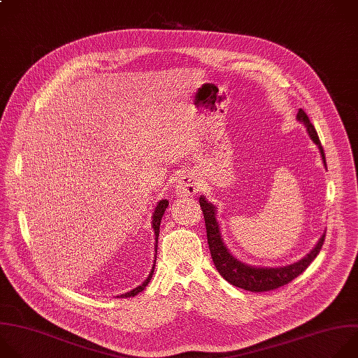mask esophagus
Listing matches in <instances>:
<instances>
[{
  "mask_svg": "<svg viewBox=\"0 0 358 358\" xmlns=\"http://www.w3.org/2000/svg\"><path fill=\"white\" fill-rule=\"evenodd\" d=\"M176 194L180 196H193L199 192L200 189V183L199 179L193 175H185L182 176L178 182H176Z\"/></svg>",
  "mask_w": 358,
  "mask_h": 358,
  "instance_id": "1",
  "label": "esophagus"
}]
</instances>
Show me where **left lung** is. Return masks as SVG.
Here are the masks:
<instances>
[{"mask_svg":"<svg viewBox=\"0 0 358 358\" xmlns=\"http://www.w3.org/2000/svg\"><path fill=\"white\" fill-rule=\"evenodd\" d=\"M298 121L303 122L306 127V131L310 136V139L315 142L319 148L320 157L323 159V165L326 166V158L324 152L322 148V144L319 141L317 132L312 122L309 121V117L306 113L301 108L296 114ZM200 207L204 216V223H206V231H207V243L210 248V254L214 262V266L217 268L219 273L231 285L237 288L250 291V292H266L276 289L279 287H283V285L289 283L292 279L299 276L309 265L310 262L317 257V254L322 250L326 231L317 241V244L313 247V250L305 255L302 259L298 262L285 265V266H255V265H248L240 259H237L227 245L224 244V240L222 237V230L220 224L217 222V210L216 206L206 200V196H200L199 199Z\"/></svg>","mask_w":358,"mask_h":358,"instance_id":"1","label":"left lung"}]
</instances>
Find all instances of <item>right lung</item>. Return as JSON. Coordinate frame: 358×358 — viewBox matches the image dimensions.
I'll use <instances>...</instances> for the list:
<instances>
[{"instance_id": "add662e5", "label": "right lung", "mask_w": 358, "mask_h": 358, "mask_svg": "<svg viewBox=\"0 0 358 358\" xmlns=\"http://www.w3.org/2000/svg\"><path fill=\"white\" fill-rule=\"evenodd\" d=\"M168 204H169V201H168L166 199L159 200V201H158V204H157V207H155V210H154V214H152V229H154V234H155V251L158 250V237H159V226H161V220H162V216L165 214V210H166ZM155 262H157V255H155L154 266H152V269H151V272H150L148 278H147L144 282H142V283L139 285V287H136V288H134L132 291L125 292V294H122V295H120V296H117V298H131V296H135V295H138L139 292L144 291V288H145L147 285L150 283V280H151V278H152V275H154Z\"/></svg>"}]
</instances>
